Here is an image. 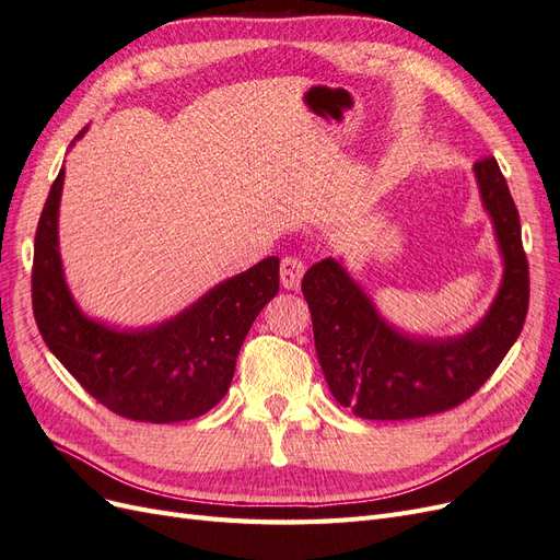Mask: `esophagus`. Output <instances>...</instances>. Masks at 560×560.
Instances as JSON below:
<instances>
[{
	"instance_id": "34e87169",
	"label": "esophagus",
	"mask_w": 560,
	"mask_h": 560,
	"mask_svg": "<svg viewBox=\"0 0 560 560\" xmlns=\"http://www.w3.org/2000/svg\"><path fill=\"white\" fill-rule=\"evenodd\" d=\"M303 273H306V264H303L301 257L287 254V257L280 261V282L284 290H296V287L301 284Z\"/></svg>"
}]
</instances>
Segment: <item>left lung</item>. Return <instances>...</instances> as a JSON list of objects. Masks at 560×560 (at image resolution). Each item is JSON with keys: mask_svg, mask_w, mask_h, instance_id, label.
<instances>
[{"mask_svg": "<svg viewBox=\"0 0 560 560\" xmlns=\"http://www.w3.org/2000/svg\"><path fill=\"white\" fill-rule=\"evenodd\" d=\"M474 173L493 217L504 278L488 315L465 336L418 341L387 327L334 259H322L303 276L319 366L334 399L354 416L411 420L455 409L495 374L523 329L530 270L518 210L493 156L474 163Z\"/></svg>", "mask_w": 560, "mask_h": 560, "instance_id": "left-lung-1", "label": "left lung"}]
</instances>
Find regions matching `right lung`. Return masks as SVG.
I'll use <instances>...</instances> for the list:
<instances>
[{"mask_svg": "<svg viewBox=\"0 0 560 560\" xmlns=\"http://www.w3.org/2000/svg\"><path fill=\"white\" fill-rule=\"evenodd\" d=\"M62 182L60 167L39 217L32 261V311L44 343L116 416L179 422L208 413L229 393L252 322L280 290L278 257L214 287L154 329L114 331L83 317L65 284L58 254Z\"/></svg>", "mask_w": 560, "mask_h": 560, "instance_id": "1", "label": "right lung"}]
</instances>
